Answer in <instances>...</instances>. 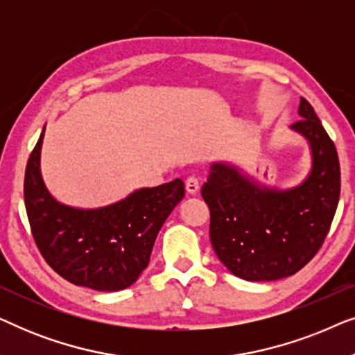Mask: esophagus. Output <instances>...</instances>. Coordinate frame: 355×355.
<instances>
[{"mask_svg":"<svg viewBox=\"0 0 355 355\" xmlns=\"http://www.w3.org/2000/svg\"><path fill=\"white\" fill-rule=\"evenodd\" d=\"M198 179L196 178V176H191V178H187V181H186V191H187V193H191V196H196V193L198 192Z\"/></svg>","mask_w":355,"mask_h":355,"instance_id":"1","label":"esophagus"}]
</instances>
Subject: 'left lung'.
<instances>
[{"mask_svg":"<svg viewBox=\"0 0 355 355\" xmlns=\"http://www.w3.org/2000/svg\"><path fill=\"white\" fill-rule=\"evenodd\" d=\"M293 129L309 140L312 171L300 186H257L230 164H211L202 197L210 208V241L221 263L247 281L297 273L323 245L341 192L338 152L312 105L300 98Z\"/></svg>","mask_w":355,"mask_h":355,"instance_id":"1","label":"left lung"}]
</instances>
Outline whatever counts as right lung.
I'll return each instance as SVG.
<instances>
[{
	"mask_svg": "<svg viewBox=\"0 0 355 355\" xmlns=\"http://www.w3.org/2000/svg\"><path fill=\"white\" fill-rule=\"evenodd\" d=\"M43 132L24 178V200L38 250L72 284L105 293L129 288L147 268L158 231L182 200L184 182L174 179L139 189L124 200L96 210L62 205L42 179Z\"/></svg>",
	"mask_w": 355,
	"mask_h": 355,
	"instance_id": "add662e5",
	"label": "right lung"
}]
</instances>
